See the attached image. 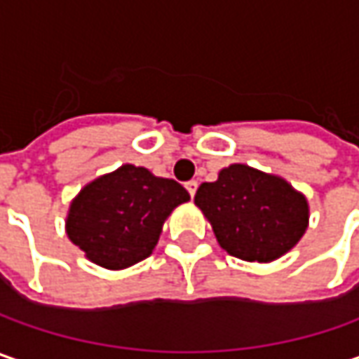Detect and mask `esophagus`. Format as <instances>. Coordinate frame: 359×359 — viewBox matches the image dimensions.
<instances>
[{
    "mask_svg": "<svg viewBox=\"0 0 359 359\" xmlns=\"http://www.w3.org/2000/svg\"><path fill=\"white\" fill-rule=\"evenodd\" d=\"M186 189L189 191V196L194 198V196H196V189H198V182H187Z\"/></svg>",
    "mask_w": 359,
    "mask_h": 359,
    "instance_id": "esophagus-1",
    "label": "esophagus"
}]
</instances>
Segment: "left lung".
Listing matches in <instances>:
<instances>
[{
	"instance_id": "8db88e82",
	"label": "left lung",
	"mask_w": 359,
	"mask_h": 359,
	"mask_svg": "<svg viewBox=\"0 0 359 359\" xmlns=\"http://www.w3.org/2000/svg\"><path fill=\"white\" fill-rule=\"evenodd\" d=\"M194 201L210 219L217 243L245 262L266 264L287 254L310 219L304 194L243 163H231L215 182L201 184Z\"/></svg>"
}]
</instances>
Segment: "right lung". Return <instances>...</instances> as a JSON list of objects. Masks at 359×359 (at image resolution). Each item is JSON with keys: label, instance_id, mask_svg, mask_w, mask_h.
I'll list each match as a JSON object with an SVG mask.
<instances>
[{"label": "right lung", "instance_id": "1", "mask_svg": "<svg viewBox=\"0 0 359 359\" xmlns=\"http://www.w3.org/2000/svg\"><path fill=\"white\" fill-rule=\"evenodd\" d=\"M187 200L189 194L177 182L126 163L77 194L65 231L93 264L130 268L151 255L163 222Z\"/></svg>", "mask_w": 359, "mask_h": 359}]
</instances>
